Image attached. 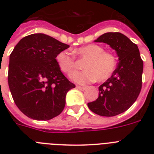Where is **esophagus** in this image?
I'll return each mask as SVG.
<instances>
[{"instance_id":"esophagus-1","label":"esophagus","mask_w":154,"mask_h":154,"mask_svg":"<svg viewBox=\"0 0 154 154\" xmlns=\"http://www.w3.org/2000/svg\"><path fill=\"white\" fill-rule=\"evenodd\" d=\"M77 89H80V90H85V89H86V87L85 86H79V85H77Z\"/></svg>"}]
</instances>
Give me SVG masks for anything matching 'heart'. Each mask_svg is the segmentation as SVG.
I'll return each instance as SVG.
<instances>
[{"instance_id": "obj_1", "label": "heart", "mask_w": 154, "mask_h": 154, "mask_svg": "<svg viewBox=\"0 0 154 154\" xmlns=\"http://www.w3.org/2000/svg\"><path fill=\"white\" fill-rule=\"evenodd\" d=\"M72 53L81 59H85L82 67L85 70L74 72L71 78L79 84H86L94 81L102 82L109 79L117 66V59L112 53L104 51L97 45H88L72 50ZM60 69L70 74L77 68L73 56L67 51H61L56 57Z\"/></svg>"}]
</instances>
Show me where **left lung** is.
Masks as SVG:
<instances>
[{"label":"left lung","instance_id":"1","mask_svg":"<svg viewBox=\"0 0 154 154\" xmlns=\"http://www.w3.org/2000/svg\"><path fill=\"white\" fill-rule=\"evenodd\" d=\"M95 42H103L114 49L119 63L112 76L99 86L98 98L88 103V107L97 115L113 117L126 111L139 96L143 60L137 45L121 32L104 33Z\"/></svg>","mask_w":154,"mask_h":154}]
</instances>
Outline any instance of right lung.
Returning a JSON list of instances; mask_svg holds the SVG:
<instances>
[{"instance_id":"1","label":"right lung","mask_w":154,"mask_h":154,"mask_svg":"<svg viewBox=\"0 0 154 154\" xmlns=\"http://www.w3.org/2000/svg\"><path fill=\"white\" fill-rule=\"evenodd\" d=\"M69 45L43 33L20 40L9 56L8 82L13 101L29 118L47 121L65 105V97L75 85L64 76L56 57Z\"/></svg>"}]
</instances>
